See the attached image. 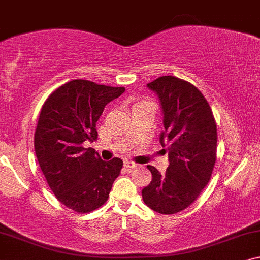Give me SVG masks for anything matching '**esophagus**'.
<instances>
[{
	"label": "esophagus",
	"mask_w": 260,
	"mask_h": 260,
	"mask_svg": "<svg viewBox=\"0 0 260 260\" xmlns=\"http://www.w3.org/2000/svg\"><path fill=\"white\" fill-rule=\"evenodd\" d=\"M123 166H125L126 168H129V170H132V168H135L138 165L133 161H125V164H123Z\"/></svg>",
	"instance_id": "esophagus-1"
}]
</instances>
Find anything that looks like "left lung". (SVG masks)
I'll return each mask as SVG.
<instances>
[{
    "label": "left lung",
    "mask_w": 260,
    "mask_h": 260,
    "mask_svg": "<svg viewBox=\"0 0 260 260\" xmlns=\"http://www.w3.org/2000/svg\"><path fill=\"white\" fill-rule=\"evenodd\" d=\"M158 94L165 132L160 144L168 152L166 173L153 166L151 184L142 189L145 204L161 214H174L196 202L210 181L217 161V123L202 92L172 75L147 83Z\"/></svg>",
    "instance_id": "1"
}]
</instances>
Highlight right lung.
<instances>
[{
  "label": "right lung",
  "mask_w": 260,
  "mask_h": 260,
  "mask_svg": "<svg viewBox=\"0 0 260 260\" xmlns=\"http://www.w3.org/2000/svg\"><path fill=\"white\" fill-rule=\"evenodd\" d=\"M125 88L72 80L45 101L34 147L41 171L56 199L76 213H88L107 202L122 160L104 161L83 142L98 139L96 121L105 106Z\"/></svg>",
  "instance_id": "obj_1"
}]
</instances>
